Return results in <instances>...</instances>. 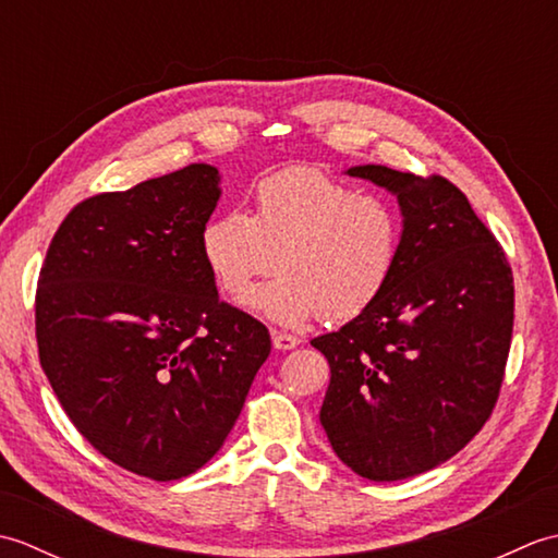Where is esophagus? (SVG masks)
<instances>
[{"label": "esophagus", "instance_id": "1", "mask_svg": "<svg viewBox=\"0 0 558 558\" xmlns=\"http://www.w3.org/2000/svg\"><path fill=\"white\" fill-rule=\"evenodd\" d=\"M300 338L298 336H292V333H286V330H272V348L276 350H294L300 345Z\"/></svg>", "mask_w": 558, "mask_h": 558}]
</instances>
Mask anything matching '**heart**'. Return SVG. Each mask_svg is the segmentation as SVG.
<instances>
[{
  "label": "heart",
  "instance_id": "b5f03b06",
  "mask_svg": "<svg viewBox=\"0 0 558 558\" xmlns=\"http://www.w3.org/2000/svg\"><path fill=\"white\" fill-rule=\"evenodd\" d=\"M402 246V218L384 196L357 194L316 168L264 177L254 213L230 210L201 234V254L228 298H242L276 266L246 306L280 326L322 314L345 322L381 298Z\"/></svg>",
  "mask_w": 558,
  "mask_h": 558
}]
</instances>
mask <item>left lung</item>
Listing matches in <instances>:
<instances>
[{"label":"left lung","mask_w":558,"mask_h":558,"mask_svg":"<svg viewBox=\"0 0 558 558\" xmlns=\"http://www.w3.org/2000/svg\"><path fill=\"white\" fill-rule=\"evenodd\" d=\"M398 196L402 246L369 310L312 340L330 366L322 426L360 477L396 482L465 448L499 398L513 333V272L446 177L357 165Z\"/></svg>","instance_id":"left-lung-1"}]
</instances>
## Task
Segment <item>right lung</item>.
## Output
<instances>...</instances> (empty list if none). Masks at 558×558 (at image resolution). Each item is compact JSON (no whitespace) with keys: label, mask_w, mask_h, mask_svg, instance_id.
I'll return each mask as SVG.
<instances>
[{"label":"right lung","mask_w":558,"mask_h":558,"mask_svg":"<svg viewBox=\"0 0 558 558\" xmlns=\"http://www.w3.org/2000/svg\"><path fill=\"white\" fill-rule=\"evenodd\" d=\"M213 165L81 201L35 292L43 372L86 441L170 482L218 453L270 354L268 328L220 302L201 254Z\"/></svg>","instance_id":"obj_1"}]
</instances>
